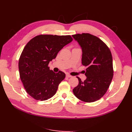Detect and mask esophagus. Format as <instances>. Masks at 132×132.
Instances as JSON below:
<instances>
[{
    "label": "esophagus",
    "mask_w": 132,
    "mask_h": 132,
    "mask_svg": "<svg viewBox=\"0 0 132 132\" xmlns=\"http://www.w3.org/2000/svg\"><path fill=\"white\" fill-rule=\"evenodd\" d=\"M66 77H68V78H71V77H72V76L71 75H70L69 74H66Z\"/></svg>",
    "instance_id": "esophagus-1"
}]
</instances>
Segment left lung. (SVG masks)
Wrapping results in <instances>:
<instances>
[{
  "instance_id": "left-lung-1",
  "label": "left lung",
  "mask_w": 132,
  "mask_h": 132,
  "mask_svg": "<svg viewBox=\"0 0 132 132\" xmlns=\"http://www.w3.org/2000/svg\"><path fill=\"white\" fill-rule=\"evenodd\" d=\"M82 50V63L87 67L86 79L73 89L78 99L85 102L100 99L109 87L113 75L112 56L109 47L96 36L89 33L72 36Z\"/></svg>"
}]
</instances>
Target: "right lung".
<instances>
[{
    "label": "right lung",
    "instance_id": "1",
    "mask_svg": "<svg viewBox=\"0 0 132 132\" xmlns=\"http://www.w3.org/2000/svg\"><path fill=\"white\" fill-rule=\"evenodd\" d=\"M72 41L70 35H41L31 39L24 47L19 61L20 77L27 92L37 100H46L55 94L66 75L49 69L50 61Z\"/></svg>",
    "mask_w": 132,
    "mask_h": 132
}]
</instances>
